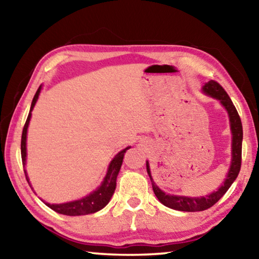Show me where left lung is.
I'll return each mask as SVG.
<instances>
[{
	"instance_id": "8db88e82",
	"label": "left lung",
	"mask_w": 259,
	"mask_h": 259,
	"mask_svg": "<svg viewBox=\"0 0 259 259\" xmlns=\"http://www.w3.org/2000/svg\"><path fill=\"white\" fill-rule=\"evenodd\" d=\"M202 93L210 96L214 99L219 100L224 108L227 111L230 117V125H231V133H232V161L230 165V170L227 172V176L223 182L222 186L218 187L217 191L212 192L211 194H208L205 196H199V198H192V196H183V195H171L166 194L162 190L157 187L154 183L151 175L150 164L146 161V169L147 174L150 176L152 182V187L154 191V194L156 198L159 199L162 204L165 207L171 208L175 210H179V211H202V210L208 209L217 202V201L225 194L227 190L231 187L232 184L238 177L241 169V154H242V138H243V131H242V123H241V119L239 116V113L236 111L235 106L232 103L231 98L229 97L226 91L223 89V87L217 83L216 81H209L202 87Z\"/></svg>"
}]
</instances>
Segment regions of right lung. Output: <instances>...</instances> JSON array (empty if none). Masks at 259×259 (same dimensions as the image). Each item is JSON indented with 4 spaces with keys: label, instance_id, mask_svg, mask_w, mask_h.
I'll use <instances>...</instances> for the list:
<instances>
[{
    "label": "right lung",
    "instance_id": "add662e5",
    "mask_svg": "<svg viewBox=\"0 0 259 259\" xmlns=\"http://www.w3.org/2000/svg\"><path fill=\"white\" fill-rule=\"evenodd\" d=\"M42 87L40 85L38 88L36 94H35L32 105H30V109H29V114L27 116V120H26V123L24 125L23 129V135H21V160H23V165L25 166L26 164V139H27V128L29 124V120L30 116H32V111L35 106V104L37 102L38 95L41 93ZM130 146L125 147L124 150H122L121 152L117 153L115 157L111 161V163L108 165V170L106 176H105L103 183L100 184V186L97 188V190L94 191L93 193H90L89 195L84 196V198L78 199L75 201H71V202H66V203H59V204H51L45 202L48 207L50 209L54 210V211L61 213V214H66V216H82V214H89V213H94L99 211L100 209H103L105 205H106L109 200H111L112 195L114 194V191H115L116 187V177L119 175V171L121 169L122 162H123V156L124 153L128 151ZM25 171V176L27 182L29 184V186L32 187L29 183V179L27 176V172H26V169H24ZM33 188V187H32Z\"/></svg>",
    "mask_w": 259,
    "mask_h": 259
}]
</instances>
